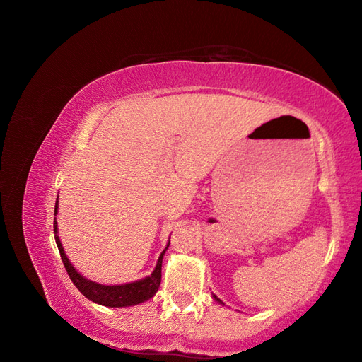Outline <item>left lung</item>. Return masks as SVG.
<instances>
[{
  "mask_svg": "<svg viewBox=\"0 0 362 362\" xmlns=\"http://www.w3.org/2000/svg\"><path fill=\"white\" fill-rule=\"evenodd\" d=\"M213 298H214V300H216V302H218V303H222V305H225V303H223V302H222L221 299H218V298H217V296H216V294H213Z\"/></svg>",
  "mask_w": 362,
  "mask_h": 362,
  "instance_id": "1",
  "label": "left lung"
}]
</instances>
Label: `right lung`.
I'll use <instances>...</instances> for the list:
<instances>
[{
	"label": "right lung",
	"instance_id": "obj_1",
	"mask_svg": "<svg viewBox=\"0 0 362 362\" xmlns=\"http://www.w3.org/2000/svg\"><path fill=\"white\" fill-rule=\"evenodd\" d=\"M57 213H59V196L56 201V210H54V216H57ZM54 234H56V243H57V247L60 252V257H62L64 269H66L71 281L74 282V286L78 288L89 300L104 305V306H110V308H122V306H133V305H139L145 300H149L152 296L158 291L160 282H161L163 255H164V252L168 250V247L170 245V240L166 245V249L161 252V255L158 257V261H157V266L149 276L134 281V282L119 284V286H104V284H98V282H93L90 279L84 278L81 273L72 266V262L69 261L66 254H64V249L62 246L56 218H54Z\"/></svg>",
	"mask_w": 362,
	"mask_h": 362
}]
</instances>
